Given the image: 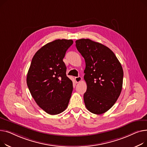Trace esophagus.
<instances>
[{
    "mask_svg": "<svg viewBox=\"0 0 147 147\" xmlns=\"http://www.w3.org/2000/svg\"><path fill=\"white\" fill-rule=\"evenodd\" d=\"M75 80L76 83H78L82 81V78L81 76H76L75 78Z\"/></svg>",
    "mask_w": 147,
    "mask_h": 147,
    "instance_id": "34e87169",
    "label": "esophagus"
}]
</instances>
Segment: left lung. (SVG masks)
Masks as SVG:
<instances>
[{
  "label": "left lung",
  "mask_w": 147,
  "mask_h": 147,
  "mask_svg": "<svg viewBox=\"0 0 147 147\" xmlns=\"http://www.w3.org/2000/svg\"><path fill=\"white\" fill-rule=\"evenodd\" d=\"M77 50L85 59L84 78L87 91L84 95L86 107L101 115L113 106L121 93L123 71L115 53L109 47L90 39L76 41Z\"/></svg>",
  "instance_id": "1"
}]
</instances>
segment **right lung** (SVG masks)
<instances>
[{"instance_id":"right-lung-1","label":"right lung","mask_w":147,"mask_h":147,"mask_svg":"<svg viewBox=\"0 0 147 147\" xmlns=\"http://www.w3.org/2000/svg\"><path fill=\"white\" fill-rule=\"evenodd\" d=\"M72 40H56L40 49L32 59L27 84L32 97L47 113L55 115L67 107L73 90L63 61Z\"/></svg>"}]
</instances>
